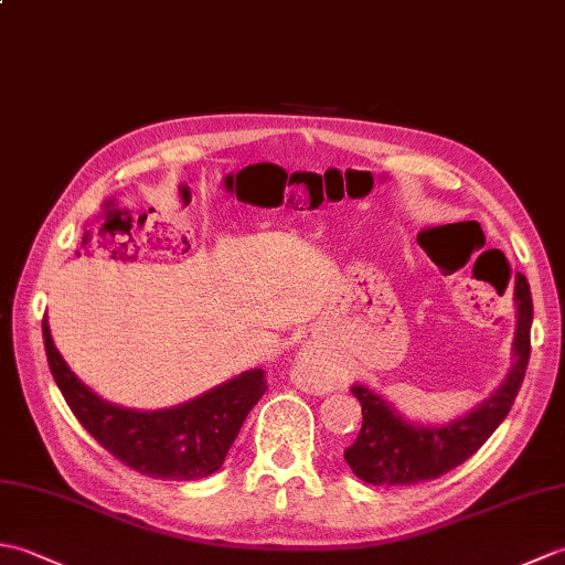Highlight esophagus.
Here are the masks:
<instances>
[{
    "mask_svg": "<svg viewBox=\"0 0 565 565\" xmlns=\"http://www.w3.org/2000/svg\"><path fill=\"white\" fill-rule=\"evenodd\" d=\"M294 376L306 388H326L328 383H330L328 374H326V371H322V366L316 362L313 356L306 354V352L296 359Z\"/></svg>",
    "mask_w": 565,
    "mask_h": 565,
    "instance_id": "34e87169",
    "label": "esophagus"
}]
</instances>
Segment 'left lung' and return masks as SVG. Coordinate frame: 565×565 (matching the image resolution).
I'll return each instance as SVG.
<instances>
[{"label":"left lung","mask_w":565,"mask_h":565,"mask_svg":"<svg viewBox=\"0 0 565 565\" xmlns=\"http://www.w3.org/2000/svg\"><path fill=\"white\" fill-rule=\"evenodd\" d=\"M514 306H518V330H514V362L498 391L490 393L476 411L441 427L411 425L393 407L369 391L352 386L362 405V429L352 447L344 449V461L356 478L371 486H413L431 481L451 468L461 466L493 435L522 388L524 371L530 364L532 332V291L522 274L514 281Z\"/></svg>","instance_id":"8db88e82"}]
</instances>
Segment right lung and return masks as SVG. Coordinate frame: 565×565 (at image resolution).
I'll return each instance as SVG.
<instances>
[{
    "label": "right lung",
    "instance_id": "add662e5",
    "mask_svg": "<svg viewBox=\"0 0 565 565\" xmlns=\"http://www.w3.org/2000/svg\"><path fill=\"white\" fill-rule=\"evenodd\" d=\"M47 366L79 425L134 471L160 481H199L218 471L252 407L267 391L264 369H252L199 398L167 411H130L102 401L72 374L43 318Z\"/></svg>",
    "mask_w": 565,
    "mask_h": 565
}]
</instances>
